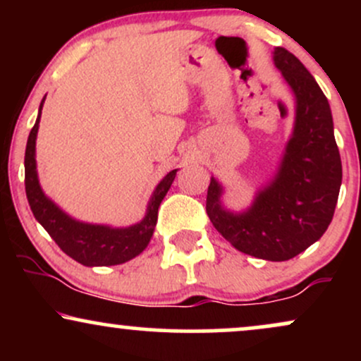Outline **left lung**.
<instances>
[{
    "label": "left lung",
    "mask_w": 361,
    "mask_h": 361,
    "mask_svg": "<svg viewBox=\"0 0 361 361\" xmlns=\"http://www.w3.org/2000/svg\"><path fill=\"white\" fill-rule=\"evenodd\" d=\"M273 61L295 94V126L279 171L244 212L224 209L222 186L210 178L207 214L238 251L287 261L321 239L333 221L343 169L327 98L293 54L276 47Z\"/></svg>",
    "instance_id": "1"
}]
</instances>
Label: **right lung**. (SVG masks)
I'll return each mask as SVG.
<instances>
[{"label": "right lung", "mask_w": 361, "mask_h": 361, "mask_svg": "<svg viewBox=\"0 0 361 361\" xmlns=\"http://www.w3.org/2000/svg\"><path fill=\"white\" fill-rule=\"evenodd\" d=\"M44 100L40 103L39 117L30 130L27 149H25V192H27L28 205L34 212V217L66 255L85 267H111V264H122L135 258L146 250L151 241L157 222V209L163 198L166 197L178 169L169 171L159 181L147 204L146 215L134 226H98V224H86L69 217L51 198L45 197L40 188L39 176H37L35 140Z\"/></svg>", "instance_id": "obj_1"}]
</instances>
